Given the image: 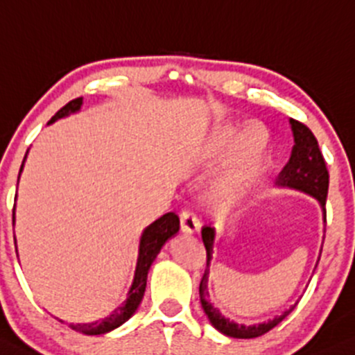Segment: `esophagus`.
Listing matches in <instances>:
<instances>
[{
	"mask_svg": "<svg viewBox=\"0 0 355 355\" xmlns=\"http://www.w3.org/2000/svg\"><path fill=\"white\" fill-rule=\"evenodd\" d=\"M180 228L183 233H196L200 230V221L196 218V215L190 210H183L180 213Z\"/></svg>",
	"mask_w": 355,
	"mask_h": 355,
	"instance_id": "esophagus-1",
	"label": "esophagus"
}]
</instances>
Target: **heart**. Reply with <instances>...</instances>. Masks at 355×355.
Listing matches in <instances>:
<instances>
[{
  "mask_svg": "<svg viewBox=\"0 0 355 355\" xmlns=\"http://www.w3.org/2000/svg\"><path fill=\"white\" fill-rule=\"evenodd\" d=\"M268 132L251 123L223 122L213 127L198 153L203 168H223L210 190L211 202L230 210L253 191L270 159Z\"/></svg>",
  "mask_w": 355,
  "mask_h": 355,
  "instance_id": "heart-1",
  "label": "heart"
}]
</instances>
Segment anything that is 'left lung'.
Returning <instances> with one entry per match:
<instances>
[{
    "label": "left lung",
    "instance_id": "obj_1",
    "mask_svg": "<svg viewBox=\"0 0 355 355\" xmlns=\"http://www.w3.org/2000/svg\"><path fill=\"white\" fill-rule=\"evenodd\" d=\"M289 125H291L294 145L289 162L286 164L283 172L279 173V177H277L276 187L302 191V193L318 200L322 211V232H326V198L329 189V173L326 168V162H324L322 153L319 150V144L315 140L314 134L307 129L304 123L289 119ZM202 238L205 248H207V270H205L203 279L200 283V302H202V307L205 314H207L208 321H210V324L216 331L228 337H234V339H253V337L266 334L268 331L276 327L296 307L297 302L289 307V309H286L281 315L268 319L266 322L253 324V326H245V324H238L234 321H230L228 318H225L220 313L218 307L213 306V302L210 301V293H208V276H210L213 248H215L216 243V230L213 226H205L202 230ZM319 256H321V251H319ZM315 266H318V263H315Z\"/></svg>",
    "mask_w": 355,
    "mask_h": 355
}]
</instances>
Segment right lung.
I'll use <instances>...</instances> for the list:
<instances>
[{"label": "right lung", "mask_w": 355, "mask_h": 355, "mask_svg": "<svg viewBox=\"0 0 355 355\" xmlns=\"http://www.w3.org/2000/svg\"><path fill=\"white\" fill-rule=\"evenodd\" d=\"M80 107H83V97H78V99L71 101L69 104L64 105V107L59 110L53 119H51L48 125L54 123L55 121H59V119H64L67 117V115L79 112ZM26 157H28V152L26 155H24L23 164H21L19 177H21V172H23ZM19 177H18V182H19ZM15 210L16 208H12V225H15ZM178 230H180V220H178V216L175 215L173 211L165 213V215L160 216L159 220H155L153 223L148 225L142 232V234H140L139 254H137L134 279H132L130 289L129 293H127V297L125 301L122 302V306L115 307L107 318L101 319V321H94L87 324L84 322L69 324V327L74 329L76 332H80V334H85V336H101V334H105V332L114 331V329L122 326L125 321H129L132 315L135 314L137 307H139L140 302H142L145 286H147V275H148V270H150L152 263L155 261L157 254L160 253L162 246H164L168 240H172L175 234L178 233ZM16 253H18V250H16Z\"/></svg>", "instance_id": "add662e5"}]
</instances>
